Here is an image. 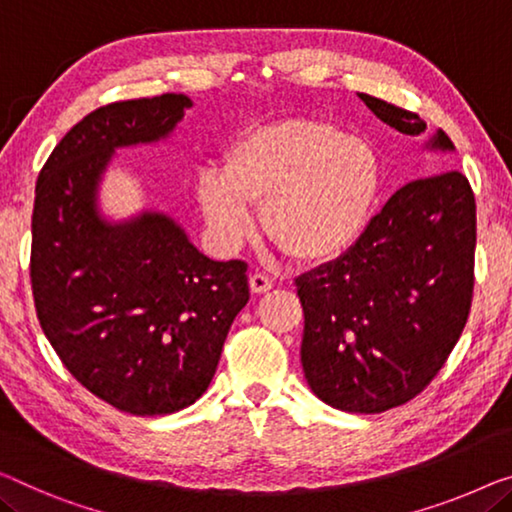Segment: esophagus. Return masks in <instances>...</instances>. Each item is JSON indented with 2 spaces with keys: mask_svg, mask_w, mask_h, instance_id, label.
I'll return each mask as SVG.
<instances>
[{
  "mask_svg": "<svg viewBox=\"0 0 512 512\" xmlns=\"http://www.w3.org/2000/svg\"><path fill=\"white\" fill-rule=\"evenodd\" d=\"M271 287H273V280L266 276V273L255 271L253 276H250V289H253V294H264L269 292Z\"/></svg>",
  "mask_w": 512,
  "mask_h": 512,
  "instance_id": "obj_1",
  "label": "esophagus"
}]
</instances>
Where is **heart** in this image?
Wrapping results in <instances>:
<instances>
[{
    "mask_svg": "<svg viewBox=\"0 0 512 512\" xmlns=\"http://www.w3.org/2000/svg\"><path fill=\"white\" fill-rule=\"evenodd\" d=\"M379 165L370 144L322 121H285L241 137L227 163L197 172L195 193L220 246L236 250L257 227L303 262L340 255L375 207Z\"/></svg>",
    "mask_w": 512,
    "mask_h": 512,
    "instance_id": "1",
    "label": "heart"
}]
</instances>
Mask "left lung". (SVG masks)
Here are the masks:
<instances>
[{
  "label": "left lung",
  "mask_w": 512,
  "mask_h": 512,
  "mask_svg": "<svg viewBox=\"0 0 512 512\" xmlns=\"http://www.w3.org/2000/svg\"><path fill=\"white\" fill-rule=\"evenodd\" d=\"M404 135L416 112L358 94ZM425 149L453 151L444 131ZM476 202L464 174L444 170L395 190L347 253L296 278L301 363L319 400L381 414L416 398L460 340L474 296Z\"/></svg>",
  "instance_id": "8db88e82"
}]
</instances>
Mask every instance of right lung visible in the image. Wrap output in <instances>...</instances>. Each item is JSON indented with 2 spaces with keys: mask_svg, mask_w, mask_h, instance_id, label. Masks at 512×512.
<instances>
[{
  "mask_svg": "<svg viewBox=\"0 0 512 512\" xmlns=\"http://www.w3.org/2000/svg\"><path fill=\"white\" fill-rule=\"evenodd\" d=\"M188 108L183 94L103 105L61 137L36 181L38 322L87 391L133 416L202 398L250 299L248 264L213 262L174 218L142 211L112 223L98 211L114 151L165 140Z\"/></svg>",
  "mask_w": 512,
  "mask_h": 512,
  "instance_id": "add662e5",
  "label": "right lung"
}]
</instances>
